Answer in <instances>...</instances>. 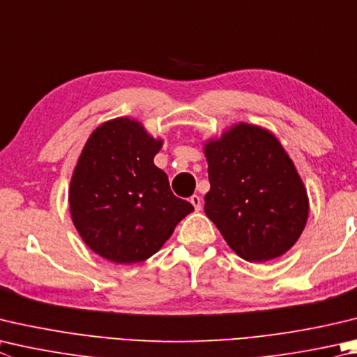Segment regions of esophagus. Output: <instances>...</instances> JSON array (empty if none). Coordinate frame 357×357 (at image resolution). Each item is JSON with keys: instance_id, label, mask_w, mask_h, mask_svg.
<instances>
[{"instance_id": "34e87169", "label": "esophagus", "mask_w": 357, "mask_h": 357, "mask_svg": "<svg viewBox=\"0 0 357 357\" xmlns=\"http://www.w3.org/2000/svg\"><path fill=\"white\" fill-rule=\"evenodd\" d=\"M190 203L195 207V211H201V207H203V201H201V197L198 195L190 197Z\"/></svg>"}]
</instances>
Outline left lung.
<instances>
[{
	"mask_svg": "<svg viewBox=\"0 0 357 357\" xmlns=\"http://www.w3.org/2000/svg\"><path fill=\"white\" fill-rule=\"evenodd\" d=\"M211 190L204 212L248 262L282 256L301 236L307 193L273 134L241 123L204 146Z\"/></svg>",
	"mask_w": 357,
	"mask_h": 357,
	"instance_id": "left-lung-1",
	"label": "left lung"
}]
</instances>
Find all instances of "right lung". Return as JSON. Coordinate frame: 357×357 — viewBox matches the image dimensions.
Here are the masks:
<instances>
[{
    "label": "right lung",
    "mask_w": 357,
    "mask_h": 357,
    "mask_svg": "<svg viewBox=\"0 0 357 357\" xmlns=\"http://www.w3.org/2000/svg\"><path fill=\"white\" fill-rule=\"evenodd\" d=\"M160 146L129 119L96 128L84 146L70 184L71 218L89 248L107 261L151 257L193 211L154 165Z\"/></svg>",
    "instance_id": "obj_1"
}]
</instances>
